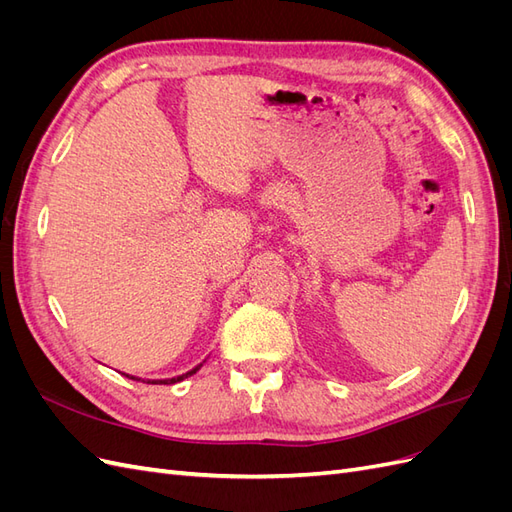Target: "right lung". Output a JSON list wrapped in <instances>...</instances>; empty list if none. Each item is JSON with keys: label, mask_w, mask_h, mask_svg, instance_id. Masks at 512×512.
Returning <instances> with one entry per match:
<instances>
[{"label": "right lung", "mask_w": 512, "mask_h": 512, "mask_svg": "<svg viewBox=\"0 0 512 512\" xmlns=\"http://www.w3.org/2000/svg\"><path fill=\"white\" fill-rule=\"evenodd\" d=\"M200 367H203V363H200V365H196L194 369H190L188 371V374H181V376H177V378H170V380H149L151 384H175V382H181L183 378H188V376H192V374H196V371L200 369ZM128 376V374H126ZM130 378V376H128ZM132 380H136V378H132Z\"/></svg>", "instance_id": "obj_1"}]
</instances>
